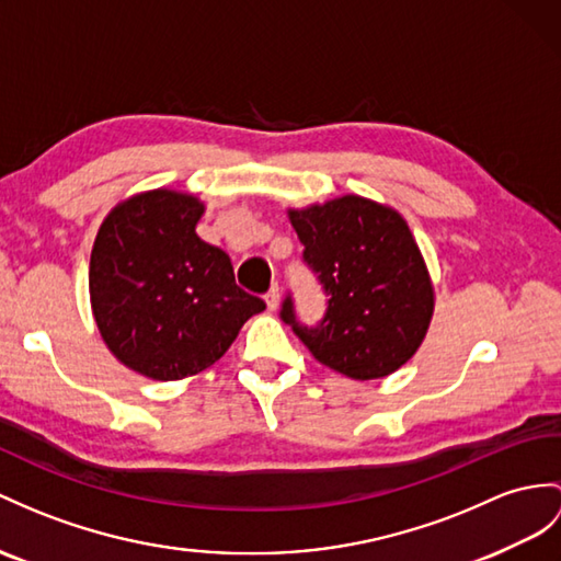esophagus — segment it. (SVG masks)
Masks as SVG:
<instances>
[{
	"mask_svg": "<svg viewBox=\"0 0 561 561\" xmlns=\"http://www.w3.org/2000/svg\"><path fill=\"white\" fill-rule=\"evenodd\" d=\"M278 302H280V288H278V285H273V288L266 293V305H268L271 311H276Z\"/></svg>",
	"mask_w": 561,
	"mask_h": 561,
	"instance_id": "obj_1",
	"label": "esophagus"
}]
</instances>
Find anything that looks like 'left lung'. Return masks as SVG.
I'll use <instances>...</instances> for the list:
<instances>
[{
	"instance_id": "left-lung-1",
	"label": "left lung",
	"mask_w": 561,
	"mask_h": 561,
	"mask_svg": "<svg viewBox=\"0 0 561 561\" xmlns=\"http://www.w3.org/2000/svg\"><path fill=\"white\" fill-rule=\"evenodd\" d=\"M302 262L325 299L323 317L299 321L288 293L280 319L328 368L357 380L383 378L412 359L433 317V285L404 218L345 195L290 211Z\"/></svg>"
}]
</instances>
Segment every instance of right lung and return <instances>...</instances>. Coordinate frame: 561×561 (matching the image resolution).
I'll list each match as a JSON object with an SVG mask.
<instances>
[{
  "mask_svg": "<svg viewBox=\"0 0 561 561\" xmlns=\"http://www.w3.org/2000/svg\"><path fill=\"white\" fill-rule=\"evenodd\" d=\"M202 211L195 197L152 190L118 204L94 240V321L116 359L147 378L204 371L266 309L236 283L230 256L195 233Z\"/></svg>",
  "mask_w": 561,
  "mask_h": 561,
  "instance_id": "obj_1",
  "label": "right lung"
}]
</instances>
